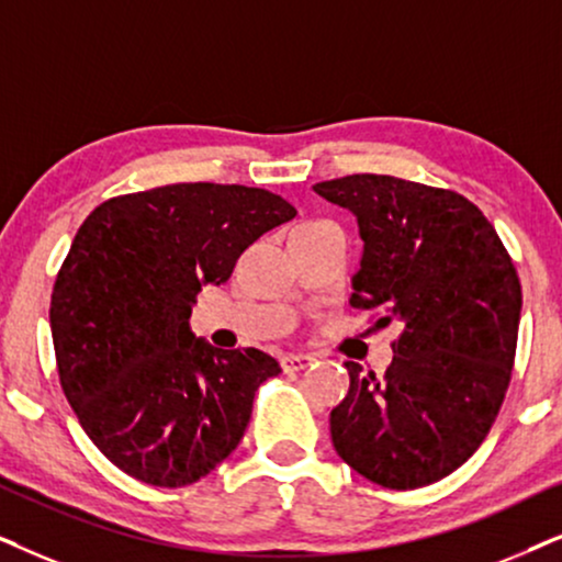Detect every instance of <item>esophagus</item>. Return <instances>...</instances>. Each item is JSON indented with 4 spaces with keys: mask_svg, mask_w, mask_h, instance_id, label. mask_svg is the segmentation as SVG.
I'll use <instances>...</instances> for the list:
<instances>
[{
    "mask_svg": "<svg viewBox=\"0 0 562 562\" xmlns=\"http://www.w3.org/2000/svg\"><path fill=\"white\" fill-rule=\"evenodd\" d=\"M314 355H303V352H288L285 358L280 360L282 371L285 373H293V371H303V368H308L311 363H314Z\"/></svg>",
    "mask_w": 562,
    "mask_h": 562,
    "instance_id": "34e87169",
    "label": "esophagus"
}]
</instances>
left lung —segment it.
Wrapping results in <instances>:
<instances>
[{"label": "left lung", "instance_id": "8db88e82", "mask_svg": "<svg viewBox=\"0 0 562 562\" xmlns=\"http://www.w3.org/2000/svg\"><path fill=\"white\" fill-rule=\"evenodd\" d=\"M314 191L350 210L363 238L355 308L402 322L381 379L347 360L350 392L331 443L381 487L412 490L459 470L493 428L514 368L521 282L490 220L457 191L355 173Z\"/></svg>", "mask_w": 562, "mask_h": 562}]
</instances>
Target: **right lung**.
<instances>
[{
	"instance_id": "right-lung-1",
	"label": "right lung",
	"mask_w": 562,
	"mask_h": 562,
	"mask_svg": "<svg viewBox=\"0 0 562 562\" xmlns=\"http://www.w3.org/2000/svg\"><path fill=\"white\" fill-rule=\"evenodd\" d=\"M293 217L267 189L199 181L113 196L80 225L48 311L56 368L82 430L130 477L191 485L240 443L280 366L196 339L191 305Z\"/></svg>"
}]
</instances>
